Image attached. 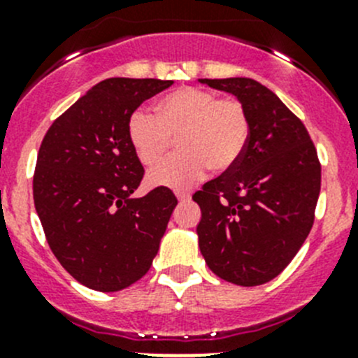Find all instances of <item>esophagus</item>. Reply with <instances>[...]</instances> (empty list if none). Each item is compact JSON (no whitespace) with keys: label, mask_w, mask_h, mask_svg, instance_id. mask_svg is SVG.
<instances>
[{"label":"esophagus","mask_w":358,"mask_h":358,"mask_svg":"<svg viewBox=\"0 0 358 358\" xmlns=\"http://www.w3.org/2000/svg\"><path fill=\"white\" fill-rule=\"evenodd\" d=\"M176 198H178V201H189L190 194L189 192H180V190H176Z\"/></svg>","instance_id":"1"}]
</instances>
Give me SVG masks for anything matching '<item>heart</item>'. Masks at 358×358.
<instances>
[{"label": "heart", "instance_id": "b5f03b06", "mask_svg": "<svg viewBox=\"0 0 358 358\" xmlns=\"http://www.w3.org/2000/svg\"><path fill=\"white\" fill-rule=\"evenodd\" d=\"M250 120L242 100L212 90L185 86L164 96L155 113L136 109L129 139L143 166H155L178 143L180 153L148 175L152 185L185 187L201 178L206 166L228 171L242 159Z\"/></svg>", "mask_w": 358, "mask_h": 358}]
</instances>
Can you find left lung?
I'll list each match as a JSON object with an SVG mask.
<instances>
[{
	"mask_svg": "<svg viewBox=\"0 0 358 358\" xmlns=\"http://www.w3.org/2000/svg\"><path fill=\"white\" fill-rule=\"evenodd\" d=\"M199 81L233 93L250 120L242 159L192 196L201 208L199 249L220 279L265 285L289 265L313 228L322 187L318 152L299 116L262 83Z\"/></svg>",
	"mask_w": 358,
	"mask_h": 358,
	"instance_id": "obj_1",
	"label": "left lung"
}]
</instances>
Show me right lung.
<instances>
[{"instance_id": "1", "label": "right lung", "mask_w": 358, "mask_h": 358, "mask_svg": "<svg viewBox=\"0 0 358 358\" xmlns=\"http://www.w3.org/2000/svg\"><path fill=\"white\" fill-rule=\"evenodd\" d=\"M173 81H100L52 122L40 145L33 199L52 255L86 288L120 292L152 266L176 198L157 187L132 198L145 169L129 120Z\"/></svg>"}]
</instances>
